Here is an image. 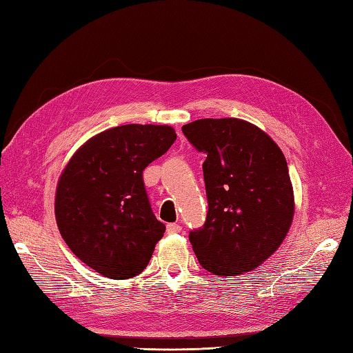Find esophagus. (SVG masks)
Segmentation results:
<instances>
[{"label": "esophagus", "mask_w": 353, "mask_h": 353, "mask_svg": "<svg viewBox=\"0 0 353 353\" xmlns=\"http://www.w3.org/2000/svg\"><path fill=\"white\" fill-rule=\"evenodd\" d=\"M181 230H182L181 224H177V223L167 224V232H168V234H179V232H181Z\"/></svg>", "instance_id": "esophagus-1"}]
</instances>
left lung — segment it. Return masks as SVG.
<instances>
[{
    "label": "left lung",
    "mask_w": 353,
    "mask_h": 353,
    "mask_svg": "<svg viewBox=\"0 0 353 353\" xmlns=\"http://www.w3.org/2000/svg\"><path fill=\"white\" fill-rule=\"evenodd\" d=\"M182 132L206 153L205 226L190 234L200 265L215 276L258 268L279 249L294 216V191L279 145L239 118H203Z\"/></svg>",
    "instance_id": "8db88e82"
}]
</instances>
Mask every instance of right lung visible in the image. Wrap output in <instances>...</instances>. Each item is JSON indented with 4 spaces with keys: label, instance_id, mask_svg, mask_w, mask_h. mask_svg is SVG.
Segmentation results:
<instances>
[{
    "label": "right lung",
    "instance_id": "add662e5",
    "mask_svg": "<svg viewBox=\"0 0 353 353\" xmlns=\"http://www.w3.org/2000/svg\"><path fill=\"white\" fill-rule=\"evenodd\" d=\"M171 125L125 124L89 138L59 177L54 214L71 252L110 279H130L163 236L142 171L176 141Z\"/></svg>",
    "mask_w": 353,
    "mask_h": 353
}]
</instances>
